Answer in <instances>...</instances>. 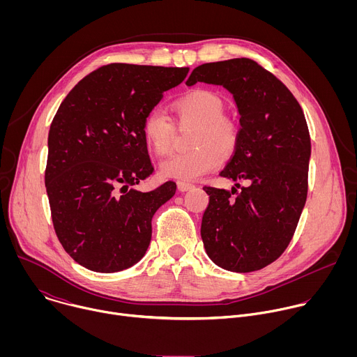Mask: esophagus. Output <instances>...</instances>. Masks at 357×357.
I'll return each mask as SVG.
<instances>
[{
	"label": "esophagus",
	"mask_w": 357,
	"mask_h": 357,
	"mask_svg": "<svg viewBox=\"0 0 357 357\" xmlns=\"http://www.w3.org/2000/svg\"><path fill=\"white\" fill-rule=\"evenodd\" d=\"M193 188H195L193 183L183 182V181H179V182H178V189H179L181 192H186V190H190V189H193Z\"/></svg>",
	"instance_id": "34e87169"
}]
</instances>
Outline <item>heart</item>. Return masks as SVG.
I'll use <instances>...</instances> for the list:
<instances>
[{
    "mask_svg": "<svg viewBox=\"0 0 357 357\" xmlns=\"http://www.w3.org/2000/svg\"><path fill=\"white\" fill-rule=\"evenodd\" d=\"M174 110L181 121L197 126L190 145L195 148L188 152L171 155L161 162V174L165 178L179 181H197L215 171L223 162L237 144L236 126L223 117V100L211 90L197 89L174 103ZM142 135L149 148L158 155H165L172 148L174 126L169 117L161 110L154 109L142 120Z\"/></svg>",
    "mask_w": 357,
    "mask_h": 357,
    "instance_id": "obj_1",
    "label": "heart"
}]
</instances>
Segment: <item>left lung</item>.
<instances>
[{"mask_svg":"<svg viewBox=\"0 0 357 357\" xmlns=\"http://www.w3.org/2000/svg\"><path fill=\"white\" fill-rule=\"evenodd\" d=\"M188 82L223 86L233 94L240 130L220 175L248 182L240 192L203 188L209 195L200 227L203 245L225 270H261L288 247L307 202V120L287 86L247 58L203 63Z\"/></svg>","mask_w":357,"mask_h":357,"instance_id":"8db88e82","label":"left lung"}]
</instances>
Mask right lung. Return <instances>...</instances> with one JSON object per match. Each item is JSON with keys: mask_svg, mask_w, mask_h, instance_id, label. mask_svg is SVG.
Wrapping results in <instances>:
<instances>
[{"mask_svg": "<svg viewBox=\"0 0 357 357\" xmlns=\"http://www.w3.org/2000/svg\"><path fill=\"white\" fill-rule=\"evenodd\" d=\"M189 68L101 66L66 96L50 124L45 186L56 236L69 256L96 273L137 264L149 245L154 213L176 183L134 186L154 171L142 120Z\"/></svg>", "mask_w": 357, "mask_h": 357, "instance_id": "right-lung-1", "label": "right lung"}]
</instances>
